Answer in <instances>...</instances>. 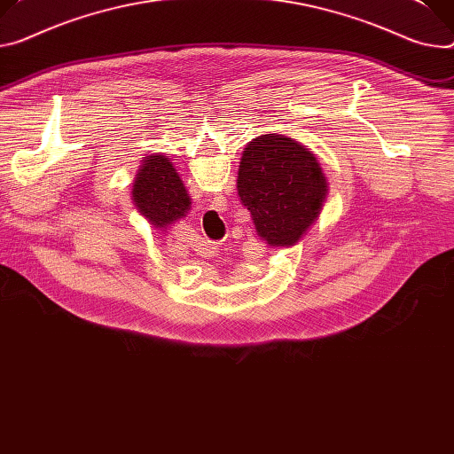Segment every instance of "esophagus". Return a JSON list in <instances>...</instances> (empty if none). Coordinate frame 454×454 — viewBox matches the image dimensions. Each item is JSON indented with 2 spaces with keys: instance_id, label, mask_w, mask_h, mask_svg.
<instances>
[{
  "instance_id": "1",
  "label": "esophagus",
  "mask_w": 454,
  "mask_h": 454,
  "mask_svg": "<svg viewBox=\"0 0 454 454\" xmlns=\"http://www.w3.org/2000/svg\"><path fill=\"white\" fill-rule=\"evenodd\" d=\"M199 255L202 257H215L219 252V246L212 240H202V244H199Z\"/></svg>"
}]
</instances>
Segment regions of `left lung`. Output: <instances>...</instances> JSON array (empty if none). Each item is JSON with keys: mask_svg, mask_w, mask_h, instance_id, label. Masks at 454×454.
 <instances>
[{"mask_svg": "<svg viewBox=\"0 0 454 454\" xmlns=\"http://www.w3.org/2000/svg\"><path fill=\"white\" fill-rule=\"evenodd\" d=\"M327 188L315 153L292 137L264 134L242 152L239 199L271 248H292L306 235L320 215Z\"/></svg>", "mask_w": 454, "mask_h": 454, "instance_id": "left-lung-1", "label": "left lung"}]
</instances>
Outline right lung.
<instances>
[{
  "label": "right lung",
  "instance_id": "1",
  "mask_svg": "<svg viewBox=\"0 0 454 454\" xmlns=\"http://www.w3.org/2000/svg\"><path fill=\"white\" fill-rule=\"evenodd\" d=\"M132 200L137 212L157 230L186 217L192 199L170 157L152 153L141 160L134 177Z\"/></svg>",
  "mask_w": 454,
  "mask_h": 454
}]
</instances>
